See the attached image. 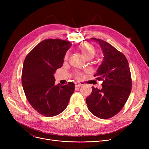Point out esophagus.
Here are the masks:
<instances>
[{
  "instance_id": "obj_1",
  "label": "esophagus",
  "mask_w": 149,
  "mask_h": 149,
  "mask_svg": "<svg viewBox=\"0 0 149 149\" xmlns=\"http://www.w3.org/2000/svg\"><path fill=\"white\" fill-rule=\"evenodd\" d=\"M75 87H81L83 85L79 83H75Z\"/></svg>"
}]
</instances>
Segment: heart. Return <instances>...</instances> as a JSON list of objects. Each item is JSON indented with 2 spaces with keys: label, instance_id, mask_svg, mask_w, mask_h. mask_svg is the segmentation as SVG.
Segmentation results:
<instances>
[{
  "label": "heart",
  "instance_id": "1",
  "mask_svg": "<svg viewBox=\"0 0 149 149\" xmlns=\"http://www.w3.org/2000/svg\"><path fill=\"white\" fill-rule=\"evenodd\" d=\"M79 48L86 59L92 58L93 57H94L95 54V49L94 48V47L92 46L91 45L88 43L82 44L79 46ZM68 56H69V53L67 52L65 55V59H67L68 58ZM80 76H81L80 74H77V77L79 78L80 77Z\"/></svg>",
  "mask_w": 149,
  "mask_h": 149
}]
</instances>
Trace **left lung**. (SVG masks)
I'll return each mask as SVG.
<instances>
[{
	"mask_svg": "<svg viewBox=\"0 0 149 149\" xmlns=\"http://www.w3.org/2000/svg\"><path fill=\"white\" fill-rule=\"evenodd\" d=\"M91 39L99 43L103 54V61L93 75L103 83L100 89L92 87V93L86 101L93 115L101 119L110 118L121 110L130 93L129 63L124 55L111 45L99 38Z\"/></svg>",
	"mask_w": 149,
	"mask_h": 149,
	"instance_id": "left-lung-1",
	"label": "left lung"
}]
</instances>
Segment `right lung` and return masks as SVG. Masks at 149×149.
I'll return each instance as SVG.
<instances>
[{"label": "right lung", "instance_id": "add662e5", "mask_svg": "<svg viewBox=\"0 0 149 149\" xmlns=\"http://www.w3.org/2000/svg\"><path fill=\"white\" fill-rule=\"evenodd\" d=\"M71 46V43L60 39H46L39 43L23 62V91L31 106L43 116L51 117L61 113L74 92V83L56 84L54 75L63 66Z\"/></svg>", "mask_w": 149, "mask_h": 149}]
</instances>
